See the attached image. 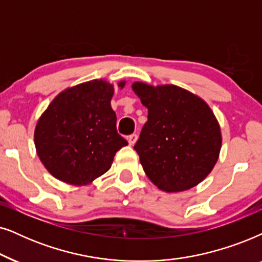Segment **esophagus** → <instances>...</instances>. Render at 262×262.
Masks as SVG:
<instances>
[{
	"instance_id": "34e87169",
	"label": "esophagus",
	"mask_w": 262,
	"mask_h": 262,
	"mask_svg": "<svg viewBox=\"0 0 262 262\" xmlns=\"http://www.w3.org/2000/svg\"><path fill=\"white\" fill-rule=\"evenodd\" d=\"M137 140H138V134H130L128 137V142L130 146H133L135 142H137Z\"/></svg>"
}]
</instances>
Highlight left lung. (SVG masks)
Wrapping results in <instances>:
<instances>
[{
	"label": "left lung",
	"instance_id": "obj_1",
	"mask_svg": "<svg viewBox=\"0 0 262 262\" xmlns=\"http://www.w3.org/2000/svg\"><path fill=\"white\" fill-rule=\"evenodd\" d=\"M148 109L134 149L148 179L167 193L190 189L212 171L222 146L217 118L204 100L173 85L133 83Z\"/></svg>",
	"mask_w": 262,
	"mask_h": 262
}]
</instances>
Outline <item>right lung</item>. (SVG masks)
<instances>
[{"label": "right lung", "mask_w": 262, "mask_h": 262, "mask_svg": "<svg viewBox=\"0 0 262 262\" xmlns=\"http://www.w3.org/2000/svg\"><path fill=\"white\" fill-rule=\"evenodd\" d=\"M118 86L123 87L124 81ZM113 95L110 83L92 80L63 91L41 115L34 144L41 163L56 179L75 186L92 182L128 145L117 133Z\"/></svg>", "instance_id": "add662e5"}]
</instances>
